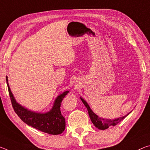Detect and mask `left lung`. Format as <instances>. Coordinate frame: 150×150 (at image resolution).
I'll return each instance as SVG.
<instances>
[{
	"label": "left lung",
	"mask_w": 150,
	"mask_h": 150,
	"mask_svg": "<svg viewBox=\"0 0 150 150\" xmlns=\"http://www.w3.org/2000/svg\"><path fill=\"white\" fill-rule=\"evenodd\" d=\"M80 98L81 100H82L83 103L84 104V105L87 107L88 115H89V117L91 118V121H92L93 124L95 125L96 128L99 129V130H105V129H107L108 128H109V126H116V124H118L119 122H120L126 116H127L129 115V114H128V115L124 116L122 117L114 119V120H111V119L109 120V119H104L102 118H100L98 117V116L95 115V114L93 112V110L91 109L90 106H88L87 103L86 102L83 98L80 97Z\"/></svg>",
	"instance_id": "1"
}]
</instances>
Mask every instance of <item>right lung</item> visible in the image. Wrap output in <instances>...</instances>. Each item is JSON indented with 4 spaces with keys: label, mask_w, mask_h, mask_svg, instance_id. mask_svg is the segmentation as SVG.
<instances>
[{
    "label": "right lung",
    "mask_w": 150,
    "mask_h": 150,
    "mask_svg": "<svg viewBox=\"0 0 150 150\" xmlns=\"http://www.w3.org/2000/svg\"><path fill=\"white\" fill-rule=\"evenodd\" d=\"M6 80L12 107L24 122L43 132L53 135L60 134L65 130V120L61 113L60 106L62 100L69 93V91H65L55 98L53 107L49 112L45 113L35 112L28 110L16 102L10 88L7 76Z\"/></svg>",
    "instance_id": "right-lung-1"
}]
</instances>
